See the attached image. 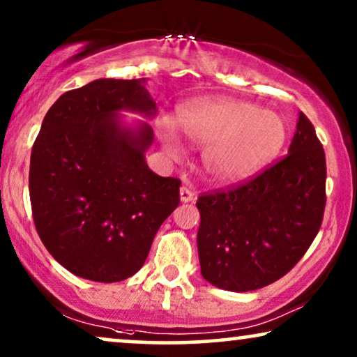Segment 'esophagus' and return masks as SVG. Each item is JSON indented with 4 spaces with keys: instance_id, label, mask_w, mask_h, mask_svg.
<instances>
[{
    "instance_id": "34e87169",
    "label": "esophagus",
    "mask_w": 357,
    "mask_h": 357,
    "mask_svg": "<svg viewBox=\"0 0 357 357\" xmlns=\"http://www.w3.org/2000/svg\"><path fill=\"white\" fill-rule=\"evenodd\" d=\"M180 199H182V203L193 202V199H195V193H193L190 188L182 187V188H180Z\"/></svg>"
}]
</instances>
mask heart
Masks as SVG:
<instances>
[{"instance_id":"obj_1","label":"heart","mask_w":357,"mask_h":357,"mask_svg":"<svg viewBox=\"0 0 357 357\" xmlns=\"http://www.w3.org/2000/svg\"><path fill=\"white\" fill-rule=\"evenodd\" d=\"M177 126L188 141L204 146V172L213 182L224 185L243 182L265 169L284 148L289 131L276 112L236 99L182 105ZM158 135L169 154L180 153L182 141L172 121L160 119Z\"/></svg>"}]
</instances>
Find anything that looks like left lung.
Segmentation results:
<instances>
[{"mask_svg":"<svg viewBox=\"0 0 357 357\" xmlns=\"http://www.w3.org/2000/svg\"><path fill=\"white\" fill-rule=\"evenodd\" d=\"M325 182L324 146L301 112L287 155L245 183L198 197L204 280L247 292L289 273L319 234Z\"/></svg>","mask_w":357,"mask_h":357,"instance_id":"left-lung-1","label":"left lung"}]
</instances>
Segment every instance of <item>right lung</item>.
I'll return each instance as SVG.
<instances>
[{"instance_id": "right-lung-1", "label": "right lung", "mask_w": 357, "mask_h": 357, "mask_svg": "<svg viewBox=\"0 0 357 357\" xmlns=\"http://www.w3.org/2000/svg\"><path fill=\"white\" fill-rule=\"evenodd\" d=\"M146 79H96L47 112L32 146L29 193L43 245L73 275L97 282L133 276L160 224L180 203V180L144 160L153 128L121 123L120 110L153 119Z\"/></svg>"}]
</instances>
